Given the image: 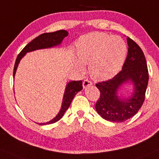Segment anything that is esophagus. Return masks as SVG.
Masks as SVG:
<instances>
[{"instance_id":"obj_1","label":"esophagus","mask_w":159,"mask_h":159,"mask_svg":"<svg viewBox=\"0 0 159 159\" xmlns=\"http://www.w3.org/2000/svg\"><path fill=\"white\" fill-rule=\"evenodd\" d=\"M92 85V83L90 80H85L83 81V89H86L87 87H89V86Z\"/></svg>"}]
</instances>
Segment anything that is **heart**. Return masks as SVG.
<instances>
[{
    "label": "heart",
    "instance_id": "1",
    "mask_svg": "<svg viewBox=\"0 0 159 159\" xmlns=\"http://www.w3.org/2000/svg\"><path fill=\"white\" fill-rule=\"evenodd\" d=\"M76 64L80 71L81 65L89 66L90 74L93 80L104 81L119 73L125 63L127 46L122 38L103 32H91L80 39L76 48Z\"/></svg>",
    "mask_w": 159,
    "mask_h": 159
}]
</instances>
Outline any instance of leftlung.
<instances>
[{"mask_svg": "<svg viewBox=\"0 0 159 159\" xmlns=\"http://www.w3.org/2000/svg\"><path fill=\"white\" fill-rule=\"evenodd\" d=\"M127 56L122 69L113 79L96 84L100 98L96 111L105 120L122 122L130 119L141 108L145 98L149 74L145 57L141 48L127 37ZM133 86L130 97H121L118 93L123 85Z\"/></svg>", "mask_w": 159, "mask_h": 159, "instance_id": "left-lung-1", "label": "left lung"}]
</instances>
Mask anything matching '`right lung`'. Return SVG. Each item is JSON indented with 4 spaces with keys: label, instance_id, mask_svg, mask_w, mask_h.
I'll list each match as a JSON object with an SVG mask.
<instances>
[{
    "label": "right lung",
    "instance_id": "add662e5",
    "mask_svg": "<svg viewBox=\"0 0 159 159\" xmlns=\"http://www.w3.org/2000/svg\"><path fill=\"white\" fill-rule=\"evenodd\" d=\"M68 32L66 30H60L57 32L52 33H44L39 35L36 38H34L32 41H31L29 44H27L23 49L21 51L20 53L18 54L16 59V61L15 63V67H14L13 71V78L15 79V73L18 66L19 62L21 60L23 57L25 55V54L28 52H33L38 49H44V48H49L52 47H55L60 46L62 43L63 39L67 37ZM83 89V81H70L67 83L66 89H65L63 98H62V102L61 105V108L57 113V115L52 119V120L46 123H37V124L40 125H49L55 123L57 121L60 120V119L63 116L65 112L67 111L69 107L70 103L73 100L74 96H75L78 92Z\"/></svg>",
    "mask_w": 159,
    "mask_h": 159
}]
</instances>
